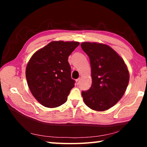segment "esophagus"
Wrapping results in <instances>:
<instances>
[{
	"label": "esophagus",
	"mask_w": 147,
	"mask_h": 147,
	"mask_svg": "<svg viewBox=\"0 0 147 147\" xmlns=\"http://www.w3.org/2000/svg\"><path fill=\"white\" fill-rule=\"evenodd\" d=\"M80 82V78H78L77 80H76V85H79Z\"/></svg>",
	"instance_id": "1"
}]
</instances>
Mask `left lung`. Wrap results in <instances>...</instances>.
I'll return each mask as SVG.
<instances>
[{"instance_id":"1","label":"left lung","mask_w":147,"mask_h":147,"mask_svg":"<svg viewBox=\"0 0 147 147\" xmlns=\"http://www.w3.org/2000/svg\"><path fill=\"white\" fill-rule=\"evenodd\" d=\"M83 51L90 59L92 85L82 91L87 106L102 111L113 106L123 96L129 82V72L121 57L106 45L84 42Z\"/></svg>"}]
</instances>
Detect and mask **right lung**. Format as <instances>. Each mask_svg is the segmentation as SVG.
I'll return each instance as SVG.
<instances>
[{
	"instance_id": "obj_1",
	"label": "right lung",
	"mask_w": 147,
	"mask_h": 147,
	"mask_svg": "<svg viewBox=\"0 0 147 147\" xmlns=\"http://www.w3.org/2000/svg\"><path fill=\"white\" fill-rule=\"evenodd\" d=\"M76 41H52L34 54L27 64L26 78L32 94L42 105L56 108L67 100L75 81L68 58Z\"/></svg>"
}]
</instances>
